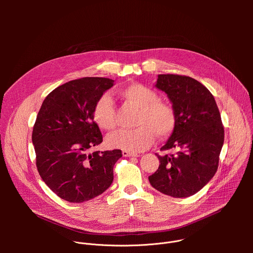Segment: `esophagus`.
Segmentation results:
<instances>
[{
    "label": "esophagus",
    "mask_w": 253,
    "mask_h": 253,
    "mask_svg": "<svg viewBox=\"0 0 253 253\" xmlns=\"http://www.w3.org/2000/svg\"><path fill=\"white\" fill-rule=\"evenodd\" d=\"M122 154H123V156H125V157H138V156H139L137 153L130 152V151H126V150H123V151H122Z\"/></svg>",
    "instance_id": "esophagus-1"
}]
</instances>
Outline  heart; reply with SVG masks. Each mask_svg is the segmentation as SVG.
<instances>
[{"label": "heart", "instance_id": "obj_1", "mask_svg": "<svg viewBox=\"0 0 253 253\" xmlns=\"http://www.w3.org/2000/svg\"><path fill=\"white\" fill-rule=\"evenodd\" d=\"M119 97L127 104L138 109L134 129L120 130L107 139L111 147L130 152L147 149L153 143L155 134L165 138L172 134L176 126L174 108L160 101L158 93L143 84L134 83L121 87L117 91ZM93 119L104 130H113L116 127V111L112 98L103 94L93 108Z\"/></svg>", "mask_w": 253, "mask_h": 253}]
</instances>
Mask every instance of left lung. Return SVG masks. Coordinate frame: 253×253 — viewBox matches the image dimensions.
<instances>
[{
	"label": "left lung",
	"mask_w": 253,
	"mask_h": 253,
	"mask_svg": "<svg viewBox=\"0 0 253 253\" xmlns=\"http://www.w3.org/2000/svg\"><path fill=\"white\" fill-rule=\"evenodd\" d=\"M164 91L176 113V126L161 151L159 167L148 177L163 194L182 198L201 190L217 171L224 128L215 99L197 80L160 74L155 85Z\"/></svg>",
	"instance_id": "8db88e82"
}]
</instances>
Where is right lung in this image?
<instances>
[{
	"label": "right lung",
	"mask_w": 253,
	"mask_h": 253,
	"mask_svg": "<svg viewBox=\"0 0 253 253\" xmlns=\"http://www.w3.org/2000/svg\"><path fill=\"white\" fill-rule=\"evenodd\" d=\"M113 84L100 77L72 80L54 89L40 108L32 133L36 165L47 186L66 201H88L113 182L122 151L90 153L103 141L92 115L94 105Z\"/></svg>",
	"instance_id": "add662e5"
}]
</instances>
